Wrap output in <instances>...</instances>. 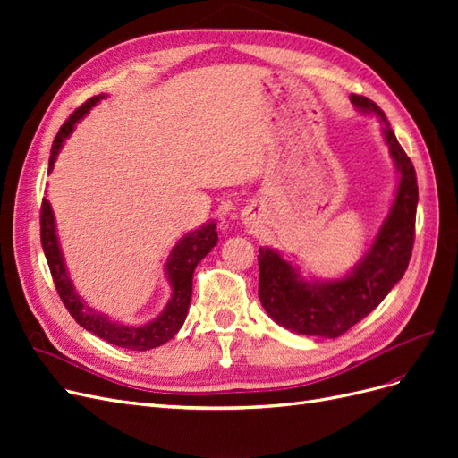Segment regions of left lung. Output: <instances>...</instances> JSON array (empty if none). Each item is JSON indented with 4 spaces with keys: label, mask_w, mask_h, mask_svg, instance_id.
<instances>
[{
    "label": "left lung",
    "mask_w": 458,
    "mask_h": 458,
    "mask_svg": "<svg viewBox=\"0 0 458 458\" xmlns=\"http://www.w3.org/2000/svg\"><path fill=\"white\" fill-rule=\"evenodd\" d=\"M350 101L363 114L384 123L382 135L390 147L399 182L382 225L363 258L335 281L303 279L300 267L273 248H259V301L276 325L296 335L338 338L367 317L405 275L414 242L419 185L411 158L397 143L382 108L363 95Z\"/></svg>",
    "instance_id": "left-lung-1"
}]
</instances>
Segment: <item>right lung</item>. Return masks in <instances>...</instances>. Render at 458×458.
<instances>
[{"instance_id": "1", "label": "right lung", "mask_w": 458, "mask_h": 458, "mask_svg": "<svg viewBox=\"0 0 458 458\" xmlns=\"http://www.w3.org/2000/svg\"><path fill=\"white\" fill-rule=\"evenodd\" d=\"M105 93L91 97V99H88L80 108H76L71 118L63 123L51 147L49 172L53 170V164L57 160L66 137L74 131L76 123L84 118L97 103L105 99ZM39 224L41 246H44L53 283L64 303V308L71 311V315L76 318V323L80 327L93 332L95 336H99L113 345H118V348L135 352L158 348V345L172 340L179 332V328L183 327L192 296V273H195L199 261L206 258V254H210L212 248L217 244L216 221H208L202 227L191 231L185 237L179 239V242L172 248L168 259H165V279H168L172 286V298L165 303L164 311L145 325H123L114 321V318L106 317L105 313L89 308L76 293V288L71 281V275H68L64 266V258L57 237V225H55V216L47 199L41 202Z\"/></svg>"}]
</instances>
